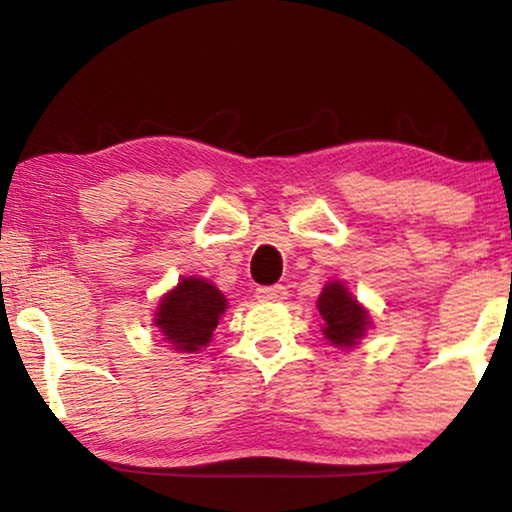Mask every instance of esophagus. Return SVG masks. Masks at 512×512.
<instances>
[{"label": "esophagus", "mask_w": 512, "mask_h": 512, "mask_svg": "<svg viewBox=\"0 0 512 512\" xmlns=\"http://www.w3.org/2000/svg\"><path fill=\"white\" fill-rule=\"evenodd\" d=\"M286 286L282 284H272V286H258L256 289V298L258 300H286Z\"/></svg>", "instance_id": "1"}]
</instances>
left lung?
I'll return each instance as SVG.
<instances>
[{
  "label": "left lung",
  "mask_w": 512,
  "mask_h": 512,
  "mask_svg": "<svg viewBox=\"0 0 512 512\" xmlns=\"http://www.w3.org/2000/svg\"><path fill=\"white\" fill-rule=\"evenodd\" d=\"M319 314L324 319V335L333 345L352 347L363 338L368 328V312L356 303L340 282L326 284L324 293L317 300Z\"/></svg>",
  "instance_id": "obj_1"
}]
</instances>
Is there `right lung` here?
<instances>
[{
	"mask_svg": "<svg viewBox=\"0 0 512 512\" xmlns=\"http://www.w3.org/2000/svg\"><path fill=\"white\" fill-rule=\"evenodd\" d=\"M226 312V298L207 279L186 277L160 300L156 326L179 352H198L212 340L219 317Z\"/></svg>",
	"mask_w": 512,
	"mask_h": 512,
	"instance_id": "add662e5",
	"label": "right lung"
}]
</instances>
